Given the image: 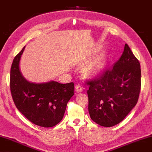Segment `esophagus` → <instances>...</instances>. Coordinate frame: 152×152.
<instances>
[{
    "mask_svg": "<svg viewBox=\"0 0 152 152\" xmlns=\"http://www.w3.org/2000/svg\"><path fill=\"white\" fill-rule=\"evenodd\" d=\"M83 87L81 86L80 85H77V86H75V90L76 92H77V93H80V92H81V91H83Z\"/></svg>",
    "mask_w": 152,
    "mask_h": 152,
    "instance_id": "1",
    "label": "esophagus"
}]
</instances>
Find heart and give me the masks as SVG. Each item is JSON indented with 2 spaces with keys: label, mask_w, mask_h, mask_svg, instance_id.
Segmentation results:
<instances>
[{
  "label": "heart",
  "mask_w": 152,
  "mask_h": 152,
  "mask_svg": "<svg viewBox=\"0 0 152 152\" xmlns=\"http://www.w3.org/2000/svg\"><path fill=\"white\" fill-rule=\"evenodd\" d=\"M106 64L105 54H101L84 66L83 73L88 77H96L103 73Z\"/></svg>",
  "instance_id": "heart-1"
}]
</instances>
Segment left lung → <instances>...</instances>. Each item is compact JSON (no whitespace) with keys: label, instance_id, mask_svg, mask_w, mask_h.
Masks as SVG:
<instances>
[{"label":"left lung","instance_id":"left-lung-1","mask_svg":"<svg viewBox=\"0 0 152 152\" xmlns=\"http://www.w3.org/2000/svg\"><path fill=\"white\" fill-rule=\"evenodd\" d=\"M88 110L91 120L110 127L124 120L137 102L141 89L140 63L125 44L112 70L88 81Z\"/></svg>","mask_w":152,"mask_h":152}]
</instances>
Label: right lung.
I'll use <instances>...</instances> for the list:
<instances>
[{"label":"right lung","mask_w":152,"mask_h":152,"mask_svg":"<svg viewBox=\"0 0 152 152\" xmlns=\"http://www.w3.org/2000/svg\"><path fill=\"white\" fill-rule=\"evenodd\" d=\"M25 47L15 57L11 69L10 88L14 103L31 123L42 127H52L63 119L66 104L74 94V83L27 81L19 67Z\"/></svg>","instance_id":"obj_1"}]
</instances>
